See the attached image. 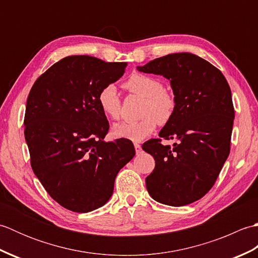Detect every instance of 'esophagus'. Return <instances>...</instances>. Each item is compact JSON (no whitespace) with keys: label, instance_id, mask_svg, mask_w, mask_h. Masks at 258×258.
<instances>
[{"label":"esophagus","instance_id":"esophagus-1","mask_svg":"<svg viewBox=\"0 0 258 258\" xmlns=\"http://www.w3.org/2000/svg\"><path fill=\"white\" fill-rule=\"evenodd\" d=\"M134 147H135V152H136V154H140V153L142 152V146L140 145V144H134Z\"/></svg>","mask_w":258,"mask_h":258}]
</instances>
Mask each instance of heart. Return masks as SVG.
<instances>
[{
  "instance_id": "1",
  "label": "heart",
  "mask_w": 258,
  "mask_h": 258,
  "mask_svg": "<svg viewBox=\"0 0 258 258\" xmlns=\"http://www.w3.org/2000/svg\"><path fill=\"white\" fill-rule=\"evenodd\" d=\"M130 94L144 98L141 106L142 118L138 122L122 123L113 127V135L133 142H141L154 132L157 123L165 125L172 119L176 102L171 93L164 90L162 81L154 76L133 73L123 83ZM97 103L102 113L111 120H118L122 115V101L117 91L107 85L98 93Z\"/></svg>"
}]
</instances>
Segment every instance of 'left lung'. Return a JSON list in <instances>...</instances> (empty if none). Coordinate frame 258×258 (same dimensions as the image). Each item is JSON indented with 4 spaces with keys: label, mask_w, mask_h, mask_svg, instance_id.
<instances>
[{
    "label": "left lung",
    "mask_w": 258,
    "mask_h": 258,
    "mask_svg": "<svg viewBox=\"0 0 258 258\" xmlns=\"http://www.w3.org/2000/svg\"><path fill=\"white\" fill-rule=\"evenodd\" d=\"M138 70L171 81L176 102L161 139L142 146L155 160L145 179L147 190L162 204H190L213 187L229 155L235 116L231 89L220 70L190 53L168 54ZM162 139L177 143L163 146Z\"/></svg>",
    "instance_id": "left-lung-1"
}]
</instances>
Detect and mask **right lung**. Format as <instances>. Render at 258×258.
Returning <instances> with one entry per match:
<instances>
[{
  "label": "right lung",
  "instance_id": "right-lung-1",
  "mask_svg": "<svg viewBox=\"0 0 258 258\" xmlns=\"http://www.w3.org/2000/svg\"><path fill=\"white\" fill-rule=\"evenodd\" d=\"M125 62L67 56L33 84L24 136L31 166L52 199L69 211L87 213L113 194L119 169L135 155L132 142H104L109 124L98 93L125 72Z\"/></svg>",
  "mask_w": 258,
  "mask_h": 258
}]
</instances>
